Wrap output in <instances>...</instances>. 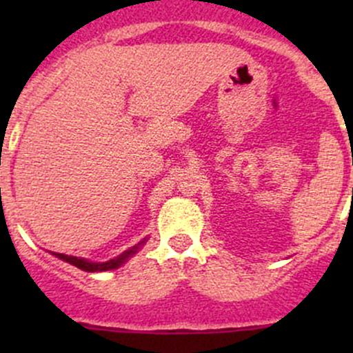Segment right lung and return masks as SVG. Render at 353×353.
I'll list each match as a JSON object with an SVG mask.
<instances>
[{"instance_id": "obj_1", "label": "right lung", "mask_w": 353, "mask_h": 353, "mask_svg": "<svg viewBox=\"0 0 353 353\" xmlns=\"http://www.w3.org/2000/svg\"><path fill=\"white\" fill-rule=\"evenodd\" d=\"M147 241V239H145ZM145 241H141L140 244L133 245L131 249H128V251H124L123 254H119L117 258H112L109 259V261H104V263H94V261H88V259H83V258H77V256H68V254H61V252H52V254L56 256V258L63 259V261L70 263V265L77 266V268L83 270V272H88V273H94V272H109V270H116L119 268L123 263H126L128 259L131 258L133 254H137L138 249L141 248V245L145 244Z\"/></svg>"}]
</instances>
